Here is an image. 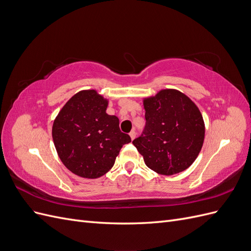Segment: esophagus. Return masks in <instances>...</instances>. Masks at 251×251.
<instances>
[{
	"instance_id": "34e87169",
	"label": "esophagus",
	"mask_w": 251,
	"mask_h": 251,
	"mask_svg": "<svg viewBox=\"0 0 251 251\" xmlns=\"http://www.w3.org/2000/svg\"><path fill=\"white\" fill-rule=\"evenodd\" d=\"M130 137H131V139H132V140H134V139H135V137H136V132H135L134 130L130 133Z\"/></svg>"
}]
</instances>
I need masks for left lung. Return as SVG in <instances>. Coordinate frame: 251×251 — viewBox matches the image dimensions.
Wrapping results in <instances>:
<instances>
[{"label":"left lung","instance_id":"left-lung-1","mask_svg":"<svg viewBox=\"0 0 251 251\" xmlns=\"http://www.w3.org/2000/svg\"><path fill=\"white\" fill-rule=\"evenodd\" d=\"M146 126L133 144L148 168L171 176L185 171L203 146L205 126L195 102L178 90L164 89L143 100Z\"/></svg>","mask_w":251,"mask_h":251}]
</instances>
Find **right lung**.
Here are the masks:
<instances>
[{
  "label": "right lung",
  "mask_w": 251,
  "mask_h": 251,
  "mask_svg": "<svg viewBox=\"0 0 251 251\" xmlns=\"http://www.w3.org/2000/svg\"><path fill=\"white\" fill-rule=\"evenodd\" d=\"M108 100L95 90H82L66 102L54 119L52 138L66 168L82 178L107 174L131 137L119 128V119L105 113Z\"/></svg>",
  "instance_id": "1"
}]
</instances>
